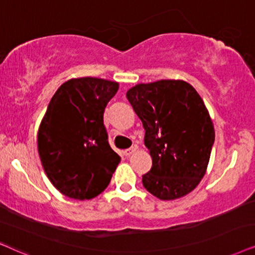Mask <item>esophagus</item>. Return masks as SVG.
<instances>
[{"instance_id":"1","label":"esophagus","mask_w":255,"mask_h":255,"mask_svg":"<svg viewBox=\"0 0 255 255\" xmlns=\"http://www.w3.org/2000/svg\"><path fill=\"white\" fill-rule=\"evenodd\" d=\"M136 146H133V147H130V148H128V149H126V150H124V154L126 156H129V155H131V154L134 153L135 150H136Z\"/></svg>"}]
</instances>
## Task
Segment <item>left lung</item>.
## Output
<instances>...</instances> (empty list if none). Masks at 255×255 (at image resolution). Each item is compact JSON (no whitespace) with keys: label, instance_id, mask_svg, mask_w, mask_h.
Instances as JSON below:
<instances>
[{"label":"left lung","instance_id":"obj_1","mask_svg":"<svg viewBox=\"0 0 255 255\" xmlns=\"http://www.w3.org/2000/svg\"><path fill=\"white\" fill-rule=\"evenodd\" d=\"M127 99L142 121L153 165L143 187L161 200L188 194L204 178L214 144V127L198 92L185 81L140 83Z\"/></svg>","mask_w":255,"mask_h":255}]
</instances>
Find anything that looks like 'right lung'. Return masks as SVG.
I'll return each instance as SVG.
<instances>
[{"label":"right lung","instance_id":"add662e5","mask_svg":"<svg viewBox=\"0 0 255 255\" xmlns=\"http://www.w3.org/2000/svg\"><path fill=\"white\" fill-rule=\"evenodd\" d=\"M118 89L119 83L104 79H72L48 105L37 133L38 154L48 179L68 198L98 196L120 162L104 125L105 108Z\"/></svg>","mask_w":255,"mask_h":255}]
</instances>
